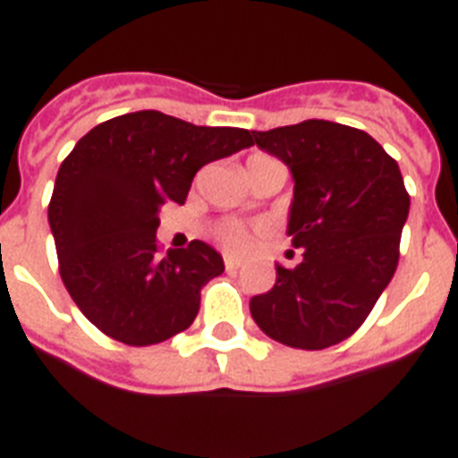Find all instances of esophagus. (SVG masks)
I'll return each instance as SVG.
<instances>
[{"mask_svg":"<svg viewBox=\"0 0 458 458\" xmlns=\"http://www.w3.org/2000/svg\"><path fill=\"white\" fill-rule=\"evenodd\" d=\"M240 261H237V259H233V257H225V271L228 273H235L237 268H240Z\"/></svg>","mask_w":458,"mask_h":458,"instance_id":"obj_1","label":"esophagus"}]
</instances>
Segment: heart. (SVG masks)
<instances>
[{"mask_svg": "<svg viewBox=\"0 0 458 458\" xmlns=\"http://www.w3.org/2000/svg\"><path fill=\"white\" fill-rule=\"evenodd\" d=\"M257 157H264V154H257ZM218 237L230 251H244L250 250L251 242H254V228L240 221H228L218 228Z\"/></svg>", "mask_w": 458, "mask_h": 458, "instance_id": "1", "label": "heart"}]
</instances>
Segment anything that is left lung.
<instances>
[{"instance_id":"1","label":"left lung","mask_w":458,"mask_h":458,"mask_svg":"<svg viewBox=\"0 0 458 458\" xmlns=\"http://www.w3.org/2000/svg\"><path fill=\"white\" fill-rule=\"evenodd\" d=\"M251 135L293 171L287 235L304 251L294 268L276 266V285L251 297V318L287 347H333L359 330L397 271L404 178L359 128L311 118Z\"/></svg>"}]
</instances>
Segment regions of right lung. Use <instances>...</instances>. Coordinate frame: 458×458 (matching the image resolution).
Returning <instances> with one entry per match:
<instances>
[{
  "instance_id": "1",
  "label": "right lung",
  "mask_w": 458,
  "mask_h": 458,
  "mask_svg": "<svg viewBox=\"0 0 458 458\" xmlns=\"http://www.w3.org/2000/svg\"><path fill=\"white\" fill-rule=\"evenodd\" d=\"M254 145L244 128H207L161 111L95 125L56 173L49 228L59 273L85 318L114 340L149 347L197 318L223 257L201 240L158 251V208L185 204L194 173Z\"/></svg>"
}]
</instances>
